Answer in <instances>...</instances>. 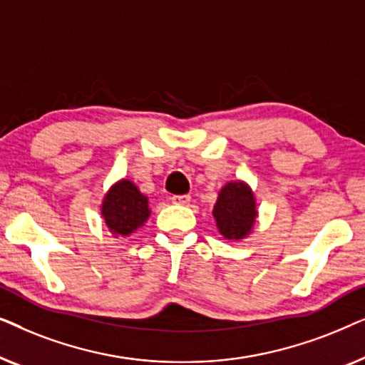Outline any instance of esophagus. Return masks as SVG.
<instances>
[{
    "instance_id": "34e87169",
    "label": "esophagus",
    "mask_w": 365,
    "mask_h": 365,
    "mask_svg": "<svg viewBox=\"0 0 365 365\" xmlns=\"http://www.w3.org/2000/svg\"><path fill=\"white\" fill-rule=\"evenodd\" d=\"M169 201H171L173 204H189V201H191V196H189V194H182V196H171L169 197Z\"/></svg>"
}]
</instances>
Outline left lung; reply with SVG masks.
Here are the masks:
<instances>
[{
  "label": "left lung",
  "instance_id": "1",
  "mask_svg": "<svg viewBox=\"0 0 365 365\" xmlns=\"http://www.w3.org/2000/svg\"><path fill=\"white\" fill-rule=\"evenodd\" d=\"M212 216L219 232L226 239L241 241L247 237L257 217L252 189L242 181L227 182L219 192Z\"/></svg>",
  "mask_w": 365,
  "mask_h": 365
}]
</instances>
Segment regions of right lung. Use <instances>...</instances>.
Masks as SVG:
<instances>
[{
	"mask_svg": "<svg viewBox=\"0 0 365 365\" xmlns=\"http://www.w3.org/2000/svg\"><path fill=\"white\" fill-rule=\"evenodd\" d=\"M148 204V197L141 194L136 184L121 179L104 196L101 214L114 236L126 237L148 221L151 214Z\"/></svg>",
	"mask_w": 365,
	"mask_h": 365,
	"instance_id": "right-lung-1",
	"label": "right lung"
}]
</instances>
